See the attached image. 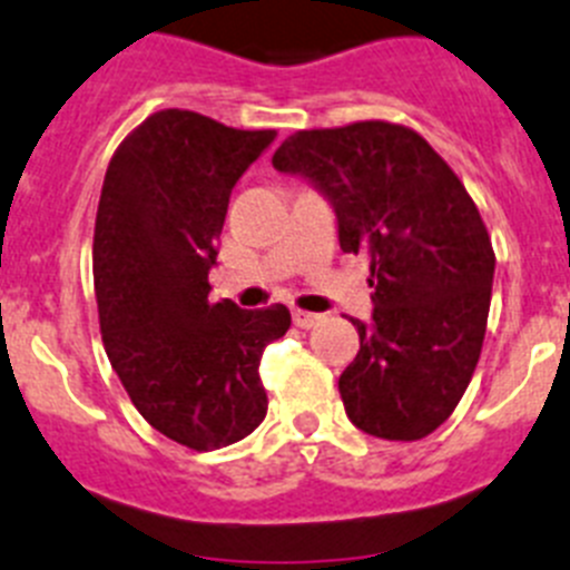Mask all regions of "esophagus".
I'll use <instances>...</instances> for the list:
<instances>
[{
  "mask_svg": "<svg viewBox=\"0 0 570 570\" xmlns=\"http://www.w3.org/2000/svg\"><path fill=\"white\" fill-rule=\"evenodd\" d=\"M292 321H295V326H301V330H313V326H318L321 321H324V315L306 313V309H292Z\"/></svg>",
  "mask_w": 570,
  "mask_h": 570,
  "instance_id": "esophagus-1",
  "label": "esophagus"
}]
</instances>
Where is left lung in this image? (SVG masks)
I'll use <instances>...</instances> for the list:
<instances>
[{
  "mask_svg": "<svg viewBox=\"0 0 570 570\" xmlns=\"http://www.w3.org/2000/svg\"><path fill=\"white\" fill-rule=\"evenodd\" d=\"M330 200L344 252L367 255L370 324L341 373L350 422L415 442L456 410L482 353L491 309V235L453 168L413 128L384 120L313 128L272 157Z\"/></svg>",
  "mask_w": 570,
  "mask_h": 570,
  "instance_id": "1",
  "label": "left lung"
}]
</instances>
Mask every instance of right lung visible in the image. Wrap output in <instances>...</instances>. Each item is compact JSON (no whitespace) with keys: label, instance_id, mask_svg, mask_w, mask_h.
I'll return each instance as SVG.
<instances>
[{"label":"right lung","instance_id":"right-lung-1","mask_svg":"<svg viewBox=\"0 0 570 570\" xmlns=\"http://www.w3.org/2000/svg\"><path fill=\"white\" fill-rule=\"evenodd\" d=\"M275 131L166 108L108 163L94 226L102 344L128 399L191 450L240 442L266 415L261 355L289 330L284 304H212L209 269L235 183Z\"/></svg>","mask_w":570,"mask_h":570}]
</instances>
